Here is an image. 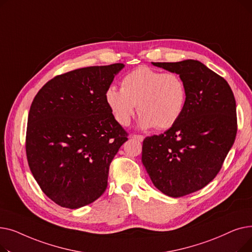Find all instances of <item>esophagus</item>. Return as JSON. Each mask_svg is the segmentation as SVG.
<instances>
[{"instance_id": "obj_1", "label": "esophagus", "mask_w": 252, "mask_h": 252, "mask_svg": "<svg viewBox=\"0 0 252 252\" xmlns=\"http://www.w3.org/2000/svg\"><path fill=\"white\" fill-rule=\"evenodd\" d=\"M131 139H135V140H138V141H143L144 140V136L142 135H131Z\"/></svg>"}]
</instances>
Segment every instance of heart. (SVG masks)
<instances>
[{"label": "heart", "mask_w": 252, "mask_h": 252, "mask_svg": "<svg viewBox=\"0 0 252 252\" xmlns=\"http://www.w3.org/2000/svg\"><path fill=\"white\" fill-rule=\"evenodd\" d=\"M105 99L122 126L129 124L138 105L142 127L164 129L173 126L182 116L187 103V87L175 72L163 73L140 66L123 78L122 89L109 87Z\"/></svg>", "instance_id": "b5f03b06"}]
</instances>
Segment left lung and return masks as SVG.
<instances>
[{
    "mask_svg": "<svg viewBox=\"0 0 252 252\" xmlns=\"http://www.w3.org/2000/svg\"><path fill=\"white\" fill-rule=\"evenodd\" d=\"M152 64L184 79L187 103L173 126L145 138L142 162L158 190L182 197L205 187L220 170L237 134L236 101L226 79L200 61Z\"/></svg>",
    "mask_w": 252,
    "mask_h": 252,
    "instance_id": "1",
    "label": "left lung"
}]
</instances>
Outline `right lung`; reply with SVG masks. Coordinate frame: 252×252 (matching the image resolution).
<instances>
[{
	"label": "right lung",
	"instance_id": "obj_1",
	"mask_svg": "<svg viewBox=\"0 0 252 252\" xmlns=\"http://www.w3.org/2000/svg\"><path fill=\"white\" fill-rule=\"evenodd\" d=\"M124 67L90 66L57 75L32 103L26 157L42 191L62 207L88 205L107 188L110 163L127 134L105 93Z\"/></svg>",
	"mask_w": 252,
	"mask_h": 252
}]
</instances>
